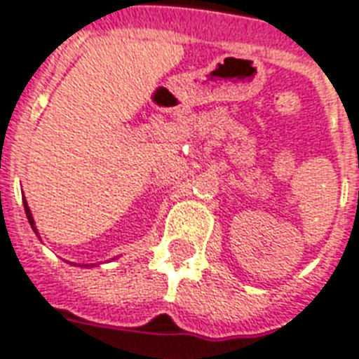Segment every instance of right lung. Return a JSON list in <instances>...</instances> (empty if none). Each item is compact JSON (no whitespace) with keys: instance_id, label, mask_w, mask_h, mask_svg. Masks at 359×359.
<instances>
[{"instance_id":"add662e5","label":"right lung","mask_w":359,"mask_h":359,"mask_svg":"<svg viewBox=\"0 0 359 359\" xmlns=\"http://www.w3.org/2000/svg\"><path fill=\"white\" fill-rule=\"evenodd\" d=\"M24 210H25V216H27V222H29V225H31V229L35 231V235L39 236L35 219H33V214H31V210H29V207H27V201H25V199H24ZM39 238H41V236H39ZM115 259H117V257H115ZM76 266H97V264H76Z\"/></svg>"}]
</instances>
